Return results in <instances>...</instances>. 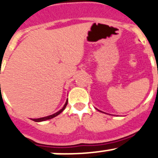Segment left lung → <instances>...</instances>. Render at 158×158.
<instances>
[{
	"label": "left lung",
	"instance_id": "obj_1",
	"mask_svg": "<svg viewBox=\"0 0 158 158\" xmlns=\"http://www.w3.org/2000/svg\"><path fill=\"white\" fill-rule=\"evenodd\" d=\"M98 111H101V110H98Z\"/></svg>",
	"mask_w": 158,
	"mask_h": 158
}]
</instances>
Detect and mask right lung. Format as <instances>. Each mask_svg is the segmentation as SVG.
Here are the masks:
<instances>
[{"instance_id": "obj_1", "label": "right lung", "mask_w": 158, "mask_h": 158, "mask_svg": "<svg viewBox=\"0 0 158 158\" xmlns=\"http://www.w3.org/2000/svg\"><path fill=\"white\" fill-rule=\"evenodd\" d=\"M68 100L67 99V101H66L65 104H64V106H63V108L61 110H60L59 111H57L56 113L53 114H51L49 115V116H47V117H44V118H32L31 120H33L34 122H36V123H40V122H44V121H46V120H48V119H51V118H53L56 117L57 115L60 114V113H62L63 110H64V109L66 108V106H67V105H68Z\"/></svg>"}]
</instances>
